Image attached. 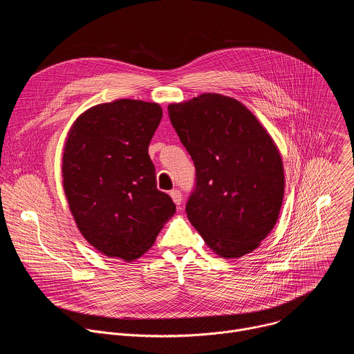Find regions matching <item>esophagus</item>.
I'll return each mask as SVG.
<instances>
[{"label": "esophagus", "instance_id": "34e87169", "mask_svg": "<svg viewBox=\"0 0 354 354\" xmlns=\"http://www.w3.org/2000/svg\"><path fill=\"white\" fill-rule=\"evenodd\" d=\"M169 196L172 197L174 203H175L176 206H180V203H182V193H180V190L174 189V190H171V192H169Z\"/></svg>", "mask_w": 354, "mask_h": 354}]
</instances>
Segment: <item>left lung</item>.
Returning <instances> with one entry per match:
<instances>
[{"label":"left lung","mask_w":354,"mask_h":354,"mask_svg":"<svg viewBox=\"0 0 354 354\" xmlns=\"http://www.w3.org/2000/svg\"><path fill=\"white\" fill-rule=\"evenodd\" d=\"M168 113L196 168L189 221L221 258L255 250L276 225L284 196L274 141L239 100L220 93L171 104Z\"/></svg>","instance_id":"1"}]
</instances>
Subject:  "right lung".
<instances>
[{
    "label": "right lung",
    "instance_id": "right-lung-1",
    "mask_svg": "<svg viewBox=\"0 0 354 354\" xmlns=\"http://www.w3.org/2000/svg\"><path fill=\"white\" fill-rule=\"evenodd\" d=\"M158 104L119 99L85 111L71 126L63 154V186L84 238L109 258L138 259L175 214L157 189L148 145Z\"/></svg>",
    "mask_w": 354,
    "mask_h": 354
}]
</instances>
